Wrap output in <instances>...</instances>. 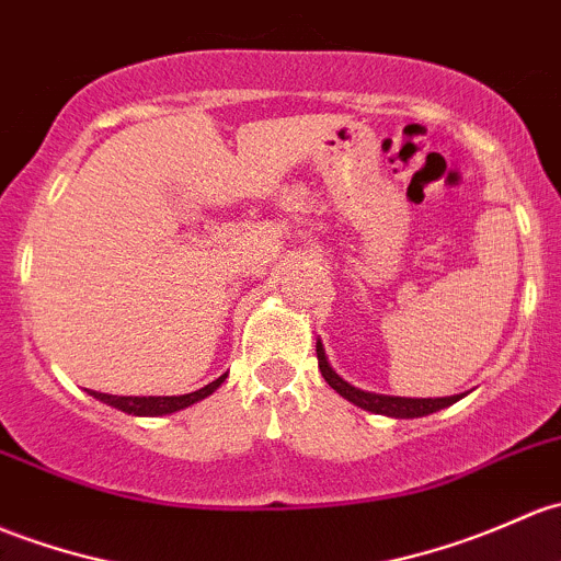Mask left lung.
<instances>
[{
    "label": "left lung",
    "instance_id": "8db88e82",
    "mask_svg": "<svg viewBox=\"0 0 561 561\" xmlns=\"http://www.w3.org/2000/svg\"><path fill=\"white\" fill-rule=\"evenodd\" d=\"M317 359H320V370L325 376V381L335 389L339 394H344L346 400L359 405L365 411H374V414H387V416H398V420H414V416H427L433 411L446 409V405L457 403L462 394H451V398H389V394H374V392H363V389L346 385L339 374L328 365L325 350L317 341Z\"/></svg>",
    "mask_w": 561,
    "mask_h": 561
}]
</instances>
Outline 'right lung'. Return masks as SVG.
I'll return each mask as SVG.
<instances>
[{
	"label": "right lung",
	"instance_id": "right-lung-1",
	"mask_svg": "<svg viewBox=\"0 0 561 561\" xmlns=\"http://www.w3.org/2000/svg\"><path fill=\"white\" fill-rule=\"evenodd\" d=\"M222 381H226V376H220V379H215L211 385L196 389V392L176 394V398H121V394H107V392H93V398L104 400V403L115 405V409L126 411V414H134V416H163L198 403V400H204L206 394L215 392Z\"/></svg>",
	"mask_w": 561,
	"mask_h": 561
}]
</instances>
